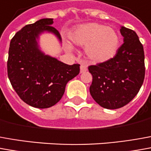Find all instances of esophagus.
Masks as SVG:
<instances>
[{"label":"esophagus","instance_id":"1","mask_svg":"<svg viewBox=\"0 0 151 151\" xmlns=\"http://www.w3.org/2000/svg\"><path fill=\"white\" fill-rule=\"evenodd\" d=\"M86 70H87V66L84 64H81V73H84Z\"/></svg>","mask_w":151,"mask_h":151}]
</instances>
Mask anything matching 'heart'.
<instances>
[{
  "instance_id": "heart-1",
  "label": "heart",
  "mask_w": 151,
  "mask_h": 151,
  "mask_svg": "<svg viewBox=\"0 0 151 151\" xmlns=\"http://www.w3.org/2000/svg\"><path fill=\"white\" fill-rule=\"evenodd\" d=\"M70 38L74 44L86 47L87 58L95 64L104 63L114 58L120 42L115 30L98 23L79 25L71 32ZM65 47L71 49L69 44Z\"/></svg>"
}]
</instances>
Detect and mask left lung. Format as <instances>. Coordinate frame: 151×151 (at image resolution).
Instances as JSON below:
<instances>
[{
	"label": "left lung",
	"instance_id": "obj_1",
	"mask_svg": "<svg viewBox=\"0 0 151 151\" xmlns=\"http://www.w3.org/2000/svg\"><path fill=\"white\" fill-rule=\"evenodd\" d=\"M120 32L124 42L115 57L88 67L93 76L90 94L104 109H117L127 104L139 92L145 78L144 49L137 34L123 26Z\"/></svg>",
	"mask_w": 151,
	"mask_h": 151
}]
</instances>
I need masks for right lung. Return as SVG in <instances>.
Masks as SVG:
<instances>
[{"instance_id": "1", "label": "right lung", "mask_w": 151, "mask_h": 151, "mask_svg": "<svg viewBox=\"0 0 151 151\" xmlns=\"http://www.w3.org/2000/svg\"><path fill=\"white\" fill-rule=\"evenodd\" d=\"M53 19H42L27 24L11 39L7 72L11 86L27 104L47 109L55 105L64 94L69 81L80 73V65H67L46 55L38 45L43 33L62 38L52 26Z\"/></svg>"}]
</instances>
